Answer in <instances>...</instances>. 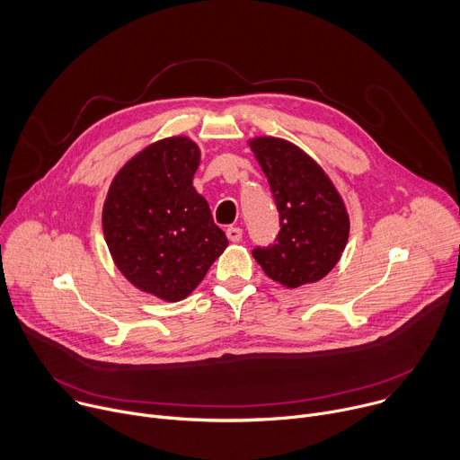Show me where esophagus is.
Wrapping results in <instances>:
<instances>
[{
	"instance_id": "1",
	"label": "esophagus",
	"mask_w": 460,
	"mask_h": 460,
	"mask_svg": "<svg viewBox=\"0 0 460 460\" xmlns=\"http://www.w3.org/2000/svg\"><path fill=\"white\" fill-rule=\"evenodd\" d=\"M226 234H227V238H229L231 242H240V240H242V229H240V227L231 226V227H227Z\"/></svg>"
}]
</instances>
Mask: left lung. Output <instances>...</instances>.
Masks as SVG:
<instances>
[{
    "instance_id": "left-lung-1",
    "label": "left lung",
    "mask_w": 460,
    "mask_h": 460,
    "mask_svg": "<svg viewBox=\"0 0 460 460\" xmlns=\"http://www.w3.org/2000/svg\"><path fill=\"white\" fill-rule=\"evenodd\" d=\"M268 176L280 213L277 243L252 251L264 273L288 289L322 280L349 238L342 196L322 165L298 146L275 137L247 140Z\"/></svg>"
}]
</instances>
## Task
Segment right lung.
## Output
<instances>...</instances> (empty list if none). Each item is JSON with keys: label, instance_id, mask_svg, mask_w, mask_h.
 <instances>
[{"label": "right lung", "instance_id": "add662e5", "mask_svg": "<svg viewBox=\"0 0 460 460\" xmlns=\"http://www.w3.org/2000/svg\"><path fill=\"white\" fill-rule=\"evenodd\" d=\"M202 160L187 137L149 144L112 178L102 211L118 271L165 302L187 298L229 245L192 178Z\"/></svg>", "mask_w": 460, "mask_h": 460}]
</instances>
